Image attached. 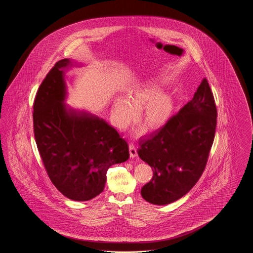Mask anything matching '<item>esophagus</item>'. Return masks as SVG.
<instances>
[{
  "label": "esophagus",
  "instance_id": "obj_1",
  "mask_svg": "<svg viewBox=\"0 0 253 253\" xmlns=\"http://www.w3.org/2000/svg\"><path fill=\"white\" fill-rule=\"evenodd\" d=\"M129 150H130V157H137V152H136L135 145L133 144V143H130V144H129Z\"/></svg>",
  "mask_w": 253,
  "mask_h": 253
}]
</instances>
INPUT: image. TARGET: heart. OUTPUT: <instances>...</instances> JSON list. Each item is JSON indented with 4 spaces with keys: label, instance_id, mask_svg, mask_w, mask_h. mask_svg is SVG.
<instances>
[{
    "label": "heart",
    "instance_id": "obj_1",
    "mask_svg": "<svg viewBox=\"0 0 253 253\" xmlns=\"http://www.w3.org/2000/svg\"><path fill=\"white\" fill-rule=\"evenodd\" d=\"M128 96H117L114 100L113 116L117 126L127 128L137 117V110H142L145 127L156 130L164 126L173 113V97L165 92L159 93L156 83L148 82L135 85L128 91Z\"/></svg>",
    "mask_w": 253,
    "mask_h": 253
}]
</instances>
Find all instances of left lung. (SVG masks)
<instances>
[{"label": "left lung", "mask_w": 253, "mask_h": 253, "mask_svg": "<svg viewBox=\"0 0 253 253\" xmlns=\"http://www.w3.org/2000/svg\"><path fill=\"white\" fill-rule=\"evenodd\" d=\"M216 119L213 94L203 79L192 100L162 128L139 140L137 154L154 171L141 189L147 202L169 204L191 191L207 165Z\"/></svg>", "instance_id": "left-lung-1"}]
</instances>
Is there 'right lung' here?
Here are the masks:
<instances>
[{
	"label": "right lung",
	"mask_w": 253,
	"mask_h": 253,
	"mask_svg": "<svg viewBox=\"0 0 253 253\" xmlns=\"http://www.w3.org/2000/svg\"><path fill=\"white\" fill-rule=\"evenodd\" d=\"M60 60L40 85L33 105L37 147L49 178L69 199L88 201L104 190L108 169L129 158L127 141L102 119L67 109Z\"/></svg>",
	"instance_id": "right-lung-1"
}]
</instances>
